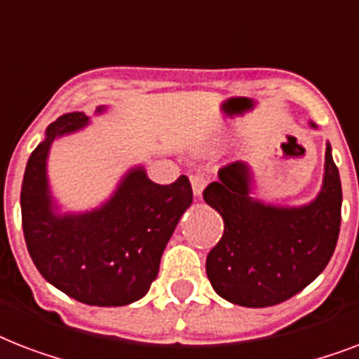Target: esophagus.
I'll return each mask as SVG.
<instances>
[{"label": "esophagus", "instance_id": "1", "mask_svg": "<svg viewBox=\"0 0 359 359\" xmlns=\"http://www.w3.org/2000/svg\"><path fill=\"white\" fill-rule=\"evenodd\" d=\"M190 182H191V190H194V194L199 197L203 194V190H205V186H207V177H205L203 173H194L190 177Z\"/></svg>", "mask_w": 359, "mask_h": 359}]
</instances>
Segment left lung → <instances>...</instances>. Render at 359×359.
Wrapping results in <instances>:
<instances>
[{
	"mask_svg": "<svg viewBox=\"0 0 359 359\" xmlns=\"http://www.w3.org/2000/svg\"><path fill=\"white\" fill-rule=\"evenodd\" d=\"M218 177L203 191L225 224L207 257L214 290L236 306L268 307L306 289L326 268L339 238L343 191L332 147H326L323 188L302 207L253 199V175L244 162L225 165Z\"/></svg>",
	"mask_w": 359,
	"mask_h": 359,
	"instance_id": "left-lung-1",
	"label": "left lung"
}]
</instances>
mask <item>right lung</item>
I'll return each instance as SVG.
<instances>
[{"label": "right lung", "mask_w": 359, "mask_h": 359, "mask_svg": "<svg viewBox=\"0 0 359 359\" xmlns=\"http://www.w3.org/2000/svg\"><path fill=\"white\" fill-rule=\"evenodd\" d=\"M87 124L83 111L61 115L31 152L20 194L25 244L42 278L70 298L87 306H126L149 292L194 194L186 175L156 184L145 169L134 168L98 208L59 214L48 184V152L53 140Z\"/></svg>", "instance_id": "right-lung-1"}]
</instances>
